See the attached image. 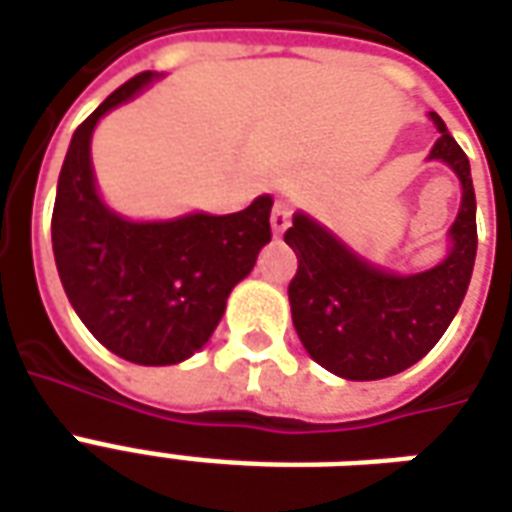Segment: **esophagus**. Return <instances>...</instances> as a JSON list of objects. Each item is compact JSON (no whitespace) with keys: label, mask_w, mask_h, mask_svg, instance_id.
<instances>
[{"label":"esophagus","mask_w":512,"mask_h":512,"mask_svg":"<svg viewBox=\"0 0 512 512\" xmlns=\"http://www.w3.org/2000/svg\"><path fill=\"white\" fill-rule=\"evenodd\" d=\"M290 227V205L285 200H277L274 211H271V230L274 235H282Z\"/></svg>","instance_id":"obj_1"}]
</instances>
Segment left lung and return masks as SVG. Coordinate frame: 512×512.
<instances>
[{
	"label": "left lung",
	"mask_w": 512,
	"mask_h": 512,
	"mask_svg": "<svg viewBox=\"0 0 512 512\" xmlns=\"http://www.w3.org/2000/svg\"><path fill=\"white\" fill-rule=\"evenodd\" d=\"M439 131L428 161L461 180V208L447 230V255L433 268L397 274L370 263L312 213H293L285 244L299 257L288 299L307 354L348 381H378L417 365L461 307L477 255V202L469 158L436 112Z\"/></svg>",
	"instance_id": "left-lung-1"
}]
</instances>
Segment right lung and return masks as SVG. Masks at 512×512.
Returning <instances> with one entry per match:
<instances>
[{
  "instance_id": "obj_1",
  "label": "right lung",
  "mask_w": 512,
  "mask_h": 512,
  "mask_svg": "<svg viewBox=\"0 0 512 512\" xmlns=\"http://www.w3.org/2000/svg\"><path fill=\"white\" fill-rule=\"evenodd\" d=\"M161 79L145 71L117 87L76 128L51 216L62 288L98 343L126 362L178 365L211 340L230 290L271 241V194L227 216L194 211L136 222L109 208L93 172L98 120Z\"/></svg>"
}]
</instances>
